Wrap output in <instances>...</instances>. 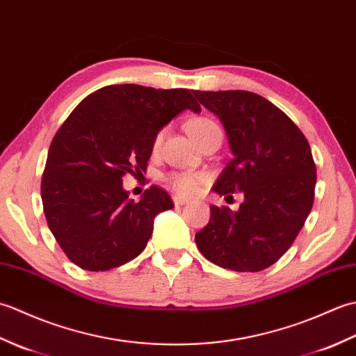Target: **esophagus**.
Masks as SVG:
<instances>
[{
    "instance_id": "esophagus-1",
    "label": "esophagus",
    "mask_w": 356,
    "mask_h": 356,
    "mask_svg": "<svg viewBox=\"0 0 356 356\" xmlns=\"http://www.w3.org/2000/svg\"><path fill=\"white\" fill-rule=\"evenodd\" d=\"M172 202H174V205H176V207H182L190 200L185 199V197H180V195H172Z\"/></svg>"
}]
</instances>
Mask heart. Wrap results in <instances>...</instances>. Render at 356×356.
Listing matches in <instances>:
<instances>
[{
  "label": "heart",
  "instance_id": "b5f03b06",
  "mask_svg": "<svg viewBox=\"0 0 356 356\" xmlns=\"http://www.w3.org/2000/svg\"><path fill=\"white\" fill-rule=\"evenodd\" d=\"M186 130L190 133L191 138L199 143L211 131L220 130V127H218L214 120H211L208 118H197L188 122ZM163 133L165 131L162 130L156 134L153 142L154 148L161 147V143L163 140ZM208 180L209 174L205 171H182L171 174L168 177V184L172 190L180 195H194L202 190V186H205L208 184Z\"/></svg>",
  "mask_w": 356,
  "mask_h": 356
}]
</instances>
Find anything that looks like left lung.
Masks as SVG:
<instances>
[{"label": "left lung", "instance_id": "8db88e82", "mask_svg": "<svg viewBox=\"0 0 356 356\" xmlns=\"http://www.w3.org/2000/svg\"><path fill=\"white\" fill-rule=\"evenodd\" d=\"M220 119L232 159L213 191L243 193L238 211L211 207L195 245L209 261L237 272L274 264L293 243L314 205L316 168L300 128L274 104L245 90H193Z\"/></svg>", "mask_w": 356, "mask_h": 356}]
</instances>
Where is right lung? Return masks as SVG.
<instances>
[{"label": "right lung", "mask_w": 356, "mask_h": 356, "mask_svg": "<svg viewBox=\"0 0 356 356\" xmlns=\"http://www.w3.org/2000/svg\"><path fill=\"white\" fill-rule=\"evenodd\" d=\"M184 110L200 113L190 90L107 86L79 102L59 128L41 197L51 234L76 266L108 270L136 259L154 217L174 208L159 186L134 202L122 177L147 170L156 134Z\"/></svg>", "instance_id": "add662e5"}]
</instances>
